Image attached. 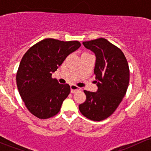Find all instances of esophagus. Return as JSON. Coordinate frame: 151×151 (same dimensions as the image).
Masks as SVG:
<instances>
[{
	"mask_svg": "<svg viewBox=\"0 0 151 151\" xmlns=\"http://www.w3.org/2000/svg\"><path fill=\"white\" fill-rule=\"evenodd\" d=\"M70 89H71V93H75L76 91L81 90L80 88L77 87V86L76 85H74V84H72V85L70 86Z\"/></svg>",
	"mask_w": 151,
	"mask_h": 151,
	"instance_id": "esophagus-1",
	"label": "esophagus"
}]
</instances>
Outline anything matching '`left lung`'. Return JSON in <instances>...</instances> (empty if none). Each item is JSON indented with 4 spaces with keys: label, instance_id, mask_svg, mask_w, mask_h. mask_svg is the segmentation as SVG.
I'll use <instances>...</instances> for the list:
<instances>
[{
    "label": "left lung",
    "instance_id": "left-lung-1",
    "mask_svg": "<svg viewBox=\"0 0 151 151\" xmlns=\"http://www.w3.org/2000/svg\"><path fill=\"white\" fill-rule=\"evenodd\" d=\"M95 54L96 92L84 90L86 99L79 109L83 116L94 121L110 116L125 96L129 84V68L123 52L104 38L83 42Z\"/></svg>",
    "mask_w": 151,
    "mask_h": 151
}]
</instances>
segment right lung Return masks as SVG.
Here are the masks:
<instances>
[{
  "label": "right lung",
  "mask_w": 151,
  "mask_h": 151,
  "mask_svg": "<svg viewBox=\"0 0 151 151\" xmlns=\"http://www.w3.org/2000/svg\"><path fill=\"white\" fill-rule=\"evenodd\" d=\"M81 46L78 41L47 38L36 43L22 57L16 74L18 89L25 106L41 119L58 114L70 93L69 84L52 78L70 54Z\"/></svg>",
  "instance_id": "obj_1"
}]
</instances>
